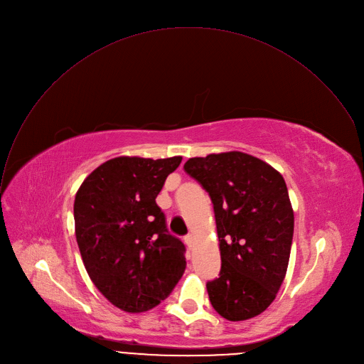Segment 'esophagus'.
Returning a JSON list of instances; mask_svg holds the SVG:
<instances>
[{"label":"esophagus","instance_id":"34e87169","mask_svg":"<svg viewBox=\"0 0 364 364\" xmlns=\"http://www.w3.org/2000/svg\"><path fill=\"white\" fill-rule=\"evenodd\" d=\"M185 244L188 245V248H189V250H192V247H193V244H195L193 235H191V234H189V235H186V237H185Z\"/></svg>","mask_w":364,"mask_h":364}]
</instances>
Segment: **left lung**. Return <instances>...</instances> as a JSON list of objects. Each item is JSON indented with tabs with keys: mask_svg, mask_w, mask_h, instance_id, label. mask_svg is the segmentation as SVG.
<instances>
[{
	"mask_svg": "<svg viewBox=\"0 0 364 364\" xmlns=\"http://www.w3.org/2000/svg\"><path fill=\"white\" fill-rule=\"evenodd\" d=\"M183 169L209 193L221 252L220 278L206 284L215 311L230 321L257 317L285 278L294 210L282 175L238 151L191 158Z\"/></svg>",
	"mask_w": 364,
	"mask_h": 364,
	"instance_id": "left-lung-1",
	"label": "left lung"
}]
</instances>
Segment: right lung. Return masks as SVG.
I'll use <instances>...</instances> for the list:
<instances>
[{
  "instance_id": "1",
  "label": "right lung",
  "mask_w": 364,
  "mask_h": 364,
  "mask_svg": "<svg viewBox=\"0 0 364 364\" xmlns=\"http://www.w3.org/2000/svg\"><path fill=\"white\" fill-rule=\"evenodd\" d=\"M181 162L119 156L96 168L76 193L75 231L86 271L126 313L156 307L185 271V245L168 232L155 200Z\"/></svg>"
}]
</instances>
